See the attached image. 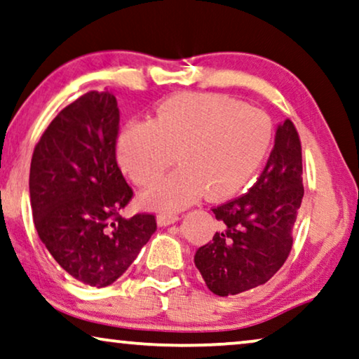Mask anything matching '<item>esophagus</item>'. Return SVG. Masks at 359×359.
I'll use <instances>...</instances> for the list:
<instances>
[{
  "instance_id": "1",
  "label": "esophagus",
  "mask_w": 359,
  "mask_h": 359,
  "mask_svg": "<svg viewBox=\"0 0 359 359\" xmlns=\"http://www.w3.org/2000/svg\"><path fill=\"white\" fill-rule=\"evenodd\" d=\"M178 220H180V217L176 214H160L157 218L160 226H168V225H171V223H176Z\"/></svg>"
}]
</instances>
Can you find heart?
I'll use <instances>...</instances> for the list:
<instances>
[{"label": "heart", "mask_w": 359, "mask_h": 359, "mask_svg": "<svg viewBox=\"0 0 359 359\" xmlns=\"http://www.w3.org/2000/svg\"><path fill=\"white\" fill-rule=\"evenodd\" d=\"M273 137L270 118L230 97L178 93L160 103L152 121H131L118 137L121 168L137 184H150L173 163L180 168L144 191L150 207L173 212L207 191L226 199L249 183Z\"/></svg>", "instance_id": "obj_1"}]
</instances>
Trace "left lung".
Returning <instances> with one entry per match:
<instances>
[{
	"label": "left lung",
	"mask_w": 359,
	"mask_h": 359,
	"mask_svg": "<svg viewBox=\"0 0 359 359\" xmlns=\"http://www.w3.org/2000/svg\"><path fill=\"white\" fill-rule=\"evenodd\" d=\"M303 196L301 141L292 119H285L252 188L212 209L220 228L194 256L212 293L248 292L278 272L292 251Z\"/></svg>",
	"instance_id": "left-lung-1"
}]
</instances>
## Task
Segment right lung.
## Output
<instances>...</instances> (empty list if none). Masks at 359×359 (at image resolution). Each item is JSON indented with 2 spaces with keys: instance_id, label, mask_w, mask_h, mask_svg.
Instances as JSON below:
<instances>
[{
  "instance_id": "add662e5",
  "label": "right lung",
  "mask_w": 359,
  "mask_h": 359,
  "mask_svg": "<svg viewBox=\"0 0 359 359\" xmlns=\"http://www.w3.org/2000/svg\"><path fill=\"white\" fill-rule=\"evenodd\" d=\"M119 110L90 90L58 113L30 162L35 230L60 267L87 287L111 285L157 230L154 214L124 218L134 192L116 162Z\"/></svg>"
}]
</instances>
